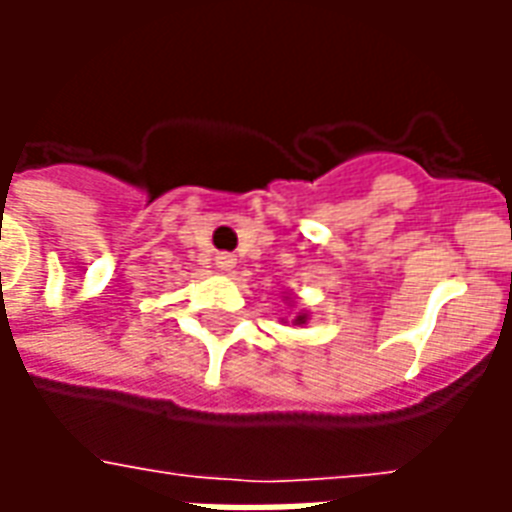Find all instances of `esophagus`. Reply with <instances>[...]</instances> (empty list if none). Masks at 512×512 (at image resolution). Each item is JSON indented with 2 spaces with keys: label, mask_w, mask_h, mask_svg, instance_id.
I'll use <instances>...</instances> for the list:
<instances>
[{
  "label": "esophagus",
  "mask_w": 512,
  "mask_h": 512,
  "mask_svg": "<svg viewBox=\"0 0 512 512\" xmlns=\"http://www.w3.org/2000/svg\"><path fill=\"white\" fill-rule=\"evenodd\" d=\"M216 268H222V271H233L235 257L230 255V252H219V255H216Z\"/></svg>",
  "instance_id": "obj_1"
}]
</instances>
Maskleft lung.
<instances>
[{
    "label": "left lung",
    "mask_w": 512,
    "mask_h": 512,
    "mask_svg": "<svg viewBox=\"0 0 512 512\" xmlns=\"http://www.w3.org/2000/svg\"><path fill=\"white\" fill-rule=\"evenodd\" d=\"M307 321H310V315H307V312H299V315L293 318V326H304Z\"/></svg>",
    "instance_id": "8db88e82"
}]
</instances>
